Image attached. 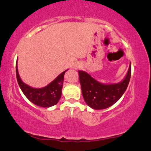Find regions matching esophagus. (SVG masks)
Returning a JSON list of instances; mask_svg holds the SVG:
<instances>
[{
	"mask_svg": "<svg viewBox=\"0 0 151 151\" xmlns=\"http://www.w3.org/2000/svg\"><path fill=\"white\" fill-rule=\"evenodd\" d=\"M81 66L82 65L80 63H77V64H76L75 66H74V67H75L76 69H79L80 67H81Z\"/></svg>",
	"mask_w": 151,
	"mask_h": 151,
	"instance_id": "1",
	"label": "esophagus"
}]
</instances>
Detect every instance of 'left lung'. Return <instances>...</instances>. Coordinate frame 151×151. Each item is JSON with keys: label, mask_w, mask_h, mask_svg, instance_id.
<instances>
[{"label": "left lung", "mask_w": 151, "mask_h": 151, "mask_svg": "<svg viewBox=\"0 0 151 151\" xmlns=\"http://www.w3.org/2000/svg\"><path fill=\"white\" fill-rule=\"evenodd\" d=\"M82 96L88 106L100 110L114 104L124 93L129 85L131 74V65L125 78L116 84H103L97 81L84 71H78Z\"/></svg>", "instance_id": "left-lung-1"}]
</instances>
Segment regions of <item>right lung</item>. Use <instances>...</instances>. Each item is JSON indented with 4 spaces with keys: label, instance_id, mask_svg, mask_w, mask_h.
<instances>
[{
    "label": "right lung",
    "instance_id": "add662e5",
    "mask_svg": "<svg viewBox=\"0 0 151 151\" xmlns=\"http://www.w3.org/2000/svg\"><path fill=\"white\" fill-rule=\"evenodd\" d=\"M69 69L63 71L55 78L48 85L42 88H34L24 83L20 78L18 71L17 61L16 64V72L17 81L20 89L30 102L36 106L48 108L56 104L62 95L64 75Z\"/></svg>",
    "mask_w": 151,
    "mask_h": 151
}]
</instances>
